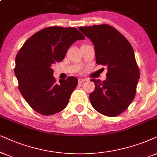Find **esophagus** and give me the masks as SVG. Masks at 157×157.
Instances as JSON below:
<instances>
[{"instance_id":"obj_1","label":"esophagus","mask_w":157,"mask_h":157,"mask_svg":"<svg viewBox=\"0 0 157 157\" xmlns=\"http://www.w3.org/2000/svg\"><path fill=\"white\" fill-rule=\"evenodd\" d=\"M87 80L86 79H82V78H80L78 79V82L79 83H82V82H84L85 81H86Z\"/></svg>"}]
</instances>
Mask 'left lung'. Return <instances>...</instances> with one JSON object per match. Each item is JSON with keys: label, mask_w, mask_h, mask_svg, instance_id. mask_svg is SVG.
I'll return each mask as SVG.
<instances>
[{"label": "left lung", "mask_w": 157, "mask_h": 157, "mask_svg": "<svg viewBox=\"0 0 157 157\" xmlns=\"http://www.w3.org/2000/svg\"><path fill=\"white\" fill-rule=\"evenodd\" d=\"M78 29L94 45L97 64L107 67V78L94 82L90 93L93 108L101 114L116 117L125 111L135 98L140 71L134 51L120 32L108 25L80 27Z\"/></svg>", "instance_id": "1"}]
</instances>
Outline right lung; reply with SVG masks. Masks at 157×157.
<instances>
[{
    "instance_id": "right-lung-1",
    "label": "right lung",
    "mask_w": 157,
    "mask_h": 157,
    "mask_svg": "<svg viewBox=\"0 0 157 157\" xmlns=\"http://www.w3.org/2000/svg\"><path fill=\"white\" fill-rule=\"evenodd\" d=\"M84 39L75 27H50L24 43L16 57L14 73L21 94L35 112L52 115L67 106L78 80L69 77L56 83L51 65L64 59L73 43Z\"/></svg>"
}]
</instances>
